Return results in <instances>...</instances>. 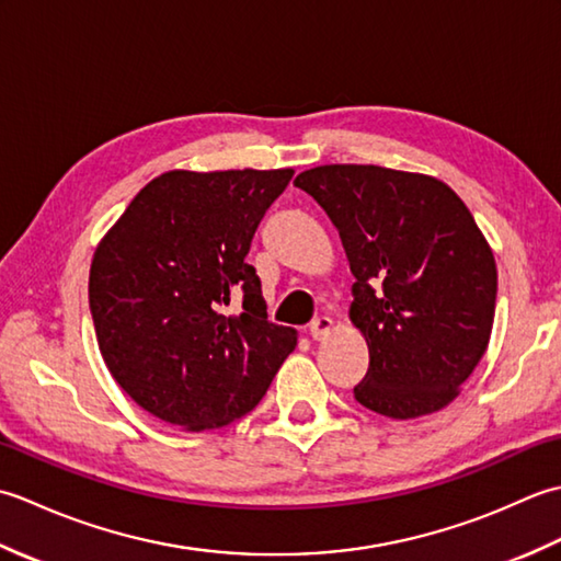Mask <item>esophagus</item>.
Wrapping results in <instances>:
<instances>
[{
	"label": "esophagus",
	"mask_w": 561,
	"mask_h": 561,
	"mask_svg": "<svg viewBox=\"0 0 561 561\" xmlns=\"http://www.w3.org/2000/svg\"><path fill=\"white\" fill-rule=\"evenodd\" d=\"M330 330H332V318L320 316V318H316L313 323H311V337L313 340H323V337H328Z\"/></svg>",
	"instance_id": "obj_1"
}]
</instances>
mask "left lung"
I'll return each mask as SVG.
<instances>
[{"mask_svg": "<svg viewBox=\"0 0 561 561\" xmlns=\"http://www.w3.org/2000/svg\"><path fill=\"white\" fill-rule=\"evenodd\" d=\"M340 231L352 323L368 344L354 398L390 420L438 412L486 352L496 262L470 209L432 175L330 163L296 175Z\"/></svg>", "mask_w": 561, "mask_h": 561, "instance_id": "left-lung-1", "label": "left lung"}]
</instances>
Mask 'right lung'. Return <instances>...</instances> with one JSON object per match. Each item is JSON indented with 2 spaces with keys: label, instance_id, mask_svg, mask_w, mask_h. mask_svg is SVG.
I'll return each instance as SVG.
<instances>
[{
  "label": "right lung",
  "instance_id": "obj_1",
  "mask_svg": "<svg viewBox=\"0 0 561 561\" xmlns=\"http://www.w3.org/2000/svg\"><path fill=\"white\" fill-rule=\"evenodd\" d=\"M294 171H169L129 202L93 253L89 306L113 378L185 432L241 420L296 347L267 320L245 255ZM233 295L244 313L222 308Z\"/></svg>",
  "mask_w": 561,
  "mask_h": 561
}]
</instances>
